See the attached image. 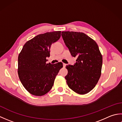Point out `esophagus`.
Returning a JSON list of instances; mask_svg holds the SVG:
<instances>
[{"label":"esophagus","instance_id":"1","mask_svg":"<svg viewBox=\"0 0 122 122\" xmlns=\"http://www.w3.org/2000/svg\"><path fill=\"white\" fill-rule=\"evenodd\" d=\"M63 67H66V63H63Z\"/></svg>","mask_w":122,"mask_h":122}]
</instances>
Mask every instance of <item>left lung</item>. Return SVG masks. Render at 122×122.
Listing matches in <instances>:
<instances>
[{
	"instance_id": "obj_1",
	"label": "left lung",
	"mask_w": 122,
	"mask_h": 122,
	"mask_svg": "<svg viewBox=\"0 0 122 122\" xmlns=\"http://www.w3.org/2000/svg\"><path fill=\"white\" fill-rule=\"evenodd\" d=\"M64 42L76 63L66 66L65 76L68 86L78 94H85L94 89L101 76L102 56L94 40L82 32L63 31Z\"/></svg>"
}]
</instances>
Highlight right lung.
<instances>
[{
	"instance_id": "right-lung-1",
	"label": "right lung",
	"mask_w": 122,
	"mask_h": 122,
	"mask_svg": "<svg viewBox=\"0 0 122 122\" xmlns=\"http://www.w3.org/2000/svg\"><path fill=\"white\" fill-rule=\"evenodd\" d=\"M61 31L39 35L25 44L18 56V76L28 92L36 96L47 93L53 85L62 62L46 63L51 45L61 37Z\"/></svg>"
}]
</instances>
